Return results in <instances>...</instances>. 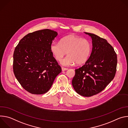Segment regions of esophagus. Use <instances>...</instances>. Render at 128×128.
<instances>
[{"label": "esophagus", "mask_w": 128, "mask_h": 128, "mask_svg": "<svg viewBox=\"0 0 128 128\" xmlns=\"http://www.w3.org/2000/svg\"><path fill=\"white\" fill-rule=\"evenodd\" d=\"M68 70V68H64V67H62V71H65V70Z\"/></svg>", "instance_id": "esophagus-1"}]
</instances>
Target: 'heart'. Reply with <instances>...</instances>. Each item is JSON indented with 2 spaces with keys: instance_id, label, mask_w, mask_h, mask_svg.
<instances>
[{
  "instance_id": "heart-1",
  "label": "heart",
  "mask_w": 128,
  "mask_h": 128,
  "mask_svg": "<svg viewBox=\"0 0 128 128\" xmlns=\"http://www.w3.org/2000/svg\"><path fill=\"white\" fill-rule=\"evenodd\" d=\"M91 50L92 46L88 40L74 35L66 36L60 42H53L50 46L52 54L58 61H60L67 52L68 55L60 62L65 66L76 63L77 65L84 64L90 56Z\"/></svg>"
}]
</instances>
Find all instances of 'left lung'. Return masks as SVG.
<instances>
[{"mask_svg":"<svg viewBox=\"0 0 128 128\" xmlns=\"http://www.w3.org/2000/svg\"><path fill=\"white\" fill-rule=\"evenodd\" d=\"M84 33L92 38V50L84 65L75 70L72 84L77 93L90 97L101 92L114 78L117 56L106 40L93 33Z\"/></svg>","mask_w":128,"mask_h":128,"instance_id":"8db88e82","label":"left lung"}]
</instances>
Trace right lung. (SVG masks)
Returning <instances> with one entry per match:
<instances>
[{"instance_id": "add662e5", "label": "right lung", "mask_w": 128, "mask_h": 128, "mask_svg": "<svg viewBox=\"0 0 128 128\" xmlns=\"http://www.w3.org/2000/svg\"><path fill=\"white\" fill-rule=\"evenodd\" d=\"M57 35L56 31L48 29L30 33L14 49V76L22 86L32 94L46 93L62 71L50 50V44Z\"/></svg>"}]
</instances>
